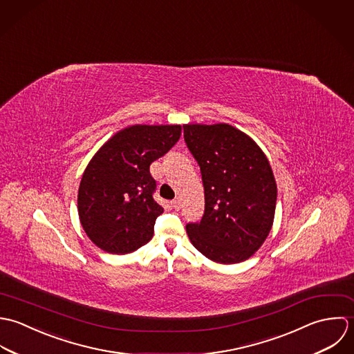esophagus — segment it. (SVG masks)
I'll return each mask as SVG.
<instances>
[{"mask_svg": "<svg viewBox=\"0 0 354 354\" xmlns=\"http://www.w3.org/2000/svg\"><path fill=\"white\" fill-rule=\"evenodd\" d=\"M180 204H182V203H180V200H179V198H175V200L171 203V205H172V207H174V209H176V211H178V209H180Z\"/></svg>", "mask_w": 354, "mask_h": 354, "instance_id": "34e87169", "label": "esophagus"}]
</instances>
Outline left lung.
I'll use <instances>...</instances> for the list:
<instances>
[{
    "label": "left lung",
    "mask_w": 354,
    "mask_h": 354,
    "mask_svg": "<svg viewBox=\"0 0 354 354\" xmlns=\"http://www.w3.org/2000/svg\"><path fill=\"white\" fill-rule=\"evenodd\" d=\"M185 141L197 160L205 190L200 223L186 225L193 246L218 264L252 257L275 217L277 182L261 147L225 124H185Z\"/></svg>",
    "instance_id": "left-lung-1"
}]
</instances>
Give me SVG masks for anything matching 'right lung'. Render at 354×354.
<instances>
[{
	"instance_id": "1",
	"label": "right lung",
	"mask_w": 354,
	"mask_h": 354,
	"mask_svg": "<svg viewBox=\"0 0 354 354\" xmlns=\"http://www.w3.org/2000/svg\"><path fill=\"white\" fill-rule=\"evenodd\" d=\"M182 126L136 124L105 142L87 164L77 192L80 224L106 253L127 254L147 243L157 216L150 164L180 138Z\"/></svg>"
}]
</instances>
